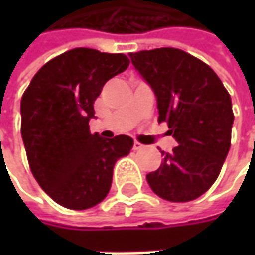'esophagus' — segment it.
Returning a JSON list of instances; mask_svg holds the SVG:
<instances>
[{
    "label": "esophagus",
    "mask_w": 255,
    "mask_h": 255,
    "mask_svg": "<svg viewBox=\"0 0 255 255\" xmlns=\"http://www.w3.org/2000/svg\"><path fill=\"white\" fill-rule=\"evenodd\" d=\"M143 147H144V146H143L142 143L137 142V140H134V142H133V150H142Z\"/></svg>",
    "instance_id": "1"
}]
</instances>
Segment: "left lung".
Segmentation results:
<instances>
[{"label":"left lung","instance_id":"left-lung-1","mask_svg":"<svg viewBox=\"0 0 255 255\" xmlns=\"http://www.w3.org/2000/svg\"><path fill=\"white\" fill-rule=\"evenodd\" d=\"M129 56L154 92L159 123H167V133L179 143L173 152H162V164L146 180L164 200H194L216 181L230 150V95L209 65L181 49L157 48Z\"/></svg>","mask_w":255,"mask_h":255}]
</instances>
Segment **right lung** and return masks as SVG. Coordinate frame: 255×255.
I'll return each mask as SVG.
<instances>
[{"label":"right lung","instance_id":"1","mask_svg":"<svg viewBox=\"0 0 255 255\" xmlns=\"http://www.w3.org/2000/svg\"><path fill=\"white\" fill-rule=\"evenodd\" d=\"M129 64L123 54L75 48L46 62L21 99V134L31 171L66 209L99 204L111 190L115 163L132 149L126 134L103 139L89 130L103 85Z\"/></svg>","mask_w":255,"mask_h":255}]
</instances>
